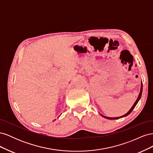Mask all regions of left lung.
<instances>
[{
  "label": "left lung",
  "mask_w": 153,
  "mask_h": 153,
  "mask_svg": "<svg viewBox=\"0 0 153 153\" xmlns=\"http://www.w3.org/2000/svg\"><path fill=\"white\" fill-rule=\"evenodd\" d=\"M142 84H141V89H140V94H139V95H138V98H137V101H135V103H134V105L132 106V107L131 108V109L129 110V112L127 113V114H126L125 115H123V116H121V117H113V118H112V117H105V116H103V115H102L103 117H105V118H106V119H119V118H122V117H126V116H127V115H128L129 114H130L132 111H133V110L135 108V106L137 105V104L138 103V101L140 100V98H141V96H142Z\"/></svg>",
  "instance_id": "8db88e82"
}]
</instances>
